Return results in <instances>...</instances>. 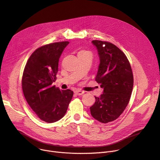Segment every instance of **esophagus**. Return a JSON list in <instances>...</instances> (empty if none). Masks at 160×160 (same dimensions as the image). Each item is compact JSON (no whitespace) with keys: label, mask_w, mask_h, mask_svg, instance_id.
Returning a JSON list of instances; mask_svg holds the SVG:
<instances>
[{"label":"esophagus","mask_w":160,"mask_h":160,"mask_svg":"<svg viewBox=\"0 0 160 160\" xmlns=\"http://www.w3.org/2000/svg\"><path fill=\"white\" fill-rule=\"evenodd\" d=\"M83 93H84V92H83V91H80V90H78V91H74V93L76 95H82V94H83Z\"/></svg>","instance_id":"1"}]
</instances>
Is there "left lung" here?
Segmentation results:
<instances>
[{
    "mask_svg": "<svg viewBox=\"0 0 160 160\" xmlns=\"http://www.w3.org/2000/svg\"><path fill=\"white\" fill-rule=\"evenodd\" d=\"M100 64L95 81L104 89L90 107L92 117L98 121L112 122L122 114L127 106L133 86V77L127 57L118 47L108 41L93 40Z\"/></svg>",
    "mask_w": 160,
    "mask_h": 160,
    "instance_id": "obj_1",
    "label": "left lung"
}]
</instances>
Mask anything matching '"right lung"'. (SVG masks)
<instances>
[{
    "mask_svg": "<svg viewBox=\"0 0 160 160\" xmlns=\"http://www.w3.org/2000/svg\"><path fill=\"white\" fill-rule=\"evenodd\" d=\"M68 41L42 46L33 52L25 65L22 88L27 102L39 118L51 123L66 113L73 96L70 89L60 91L52 86L56 80L58 62Z\"/></svg>",
    "mask_w": 160,
    "mask_h": 160,
    "instance_id": "obj_1",
    "label": "right lung"
}]
</instances>
